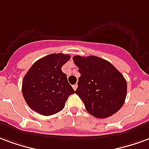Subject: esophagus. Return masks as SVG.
<instances>
[{"mask_svg": "<svg viewBox=\"0 0 149 149\" xmlns=\"http://www.w3.org/2000/svg\"><path fill=\"white\" fill-rule=\"evenodd\" d=\"M77 88H78V85H77V84H75V85L73 86V89L74 90V91H76V89H77Z\"/></svg>", "mask_w": 149, "mask_h": 149, "instance_id": "34e87169", "label": "esophagus"}]
</instances>
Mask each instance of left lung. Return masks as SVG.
Wrapping results in <instances>:
<instances>
[{"mask_svg": "<svg viewBox=\"0 0 149 149\" xmlns=\"http://www.w3.org/2000/svg\"><path fill=\"white\" fill-rule=\"evenodd\" d=\"M80 77L75 94L86 111L97 118H109L122 107L126 97L127 82L109 62L97 56L73 57Z\"/></svg>", "mask_w": 149, "mask_h": 149, "instance_id": "1", "label": "left lung"}]
</instances>
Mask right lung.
<instances>
[{"mask_svg":"<svg viewBox=\"0 0 149 149\" xmlns=\"http://www.w3.org/2000/svg\"><path fill=\"white\" fill-rule=\"evenodd\" d=\"M70 55L51 54L36 62L27 72L22 82V94L31 109L44 116L61 111L68 97L74 93L63 65Z\"/></svg>","mask_w":149,"mask_h":149,"instance_id":"1","label":"right lung"}]
</instances>
